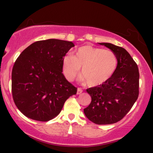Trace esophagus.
Segmentation results:
<instances>
[{
	"instance_id": "esophagus-1",
	"label": "esophagus",
	"mask_w": 153,
	"mask_h": 153,
	"mask_svg": "<svg viewBox=\"0 0 153 153\" xmlns=\"http://www.w3.org/2000/svg\"><path fill=\"white\" fill-rule=\"evenodd\" d=\"M82 89L81 88H78V90H77V94H82Z\"/></svg>"
}]
</instances>
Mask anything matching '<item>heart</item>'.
<instances>
[{"label": "heart", "mask_w": 153, "mask_h": 153, "mask_svg": "<svg viewBox=\"0 0 153 153\" xmlns=\"http://www.w3.org/2000/svg\"><path fill=\"white\" fill-rule=\"evenodd\" d=\"M118 66L114 52L90 45L78 47L73 55L67 54L62 59L63 74L69 81L74 80L82 68V80L89 86L102 85L109 80Z\"/></svg>", "instance_id": "1"}]
</instances>
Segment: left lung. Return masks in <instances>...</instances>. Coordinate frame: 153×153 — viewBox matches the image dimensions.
<instances>
[{
    "label": "left lung",
    "mask_w": 153,
    "mask_h": 153,
    "mask_svg": "<svg viewBox=\"0 0 153 153\" xmlns=\"http://www.w3.org/2000/svg\"><path fill=\"white\" fill-rule=\"evenodd\" d=\"M99 44L117 54L118 66L106 82L87 89L91 102L84 114L95 124H111L124 118L137 99L140 74L137 65L125 49L111 43Z\"/></svg>",
    "instance_id": "1"
}]
</instances>
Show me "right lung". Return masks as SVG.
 Returning a JSON list of instances; mask_svg holds the SVG:
<instances>
[{"label": "right lung", "instance_id": "right-lung-1", "mask_svg": "<svg viewBox=\"0 0 153 153\" xmlns=\"http://www.w3.org/2000/svg\"><path fill=\"white\" fill-rule=\"evenodd\" d=\"M72 42L50 39L26 47L13 65L12 96L16 106L28 118L51 120L60 113L77 88L62 73V57L74 47Z\"/></svg>", "mask_w": 153, "mask_h": 153}]
</instances>
